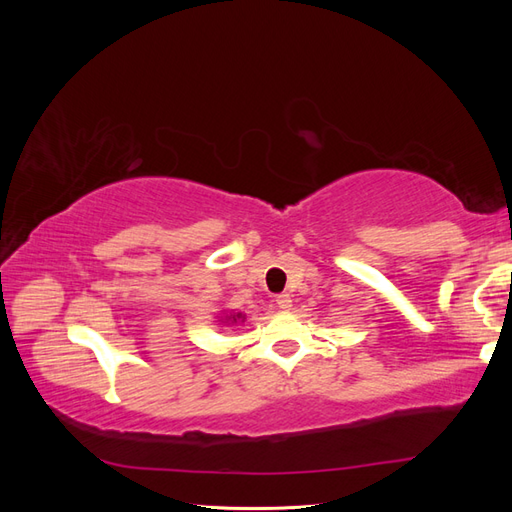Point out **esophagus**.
<instances>
[{
  "mask_svg": "<svg viewBox=\"0 0 512 512\" xmlns=\"http://www.w3.org/2000/svg\"><path fill=\"white\" fill-rule=\"evenodd\" d=\"M275 303H277V307H280V309H290V305H292L290 294H277Z\"/></svg>",
  "mask_w": 512,
  "mask_h": 512,
  "instance_id": "34e87169",
  "label": "esophagus"
}]
</instances>
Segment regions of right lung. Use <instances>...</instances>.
Returning a JSON list of instances; mask_svg holds the SVG:
<instances>
[{
    "instance_id": "right-lung-1",
    "label": "right lung",
    "mask_w": 512,
    "mask_h": 512,
    "mask_svg": "<svg viewBox=\"0 0 512 512\" xmlns=\"http://www.w3.org/2000/svg\"><path fill=\"white\" fill-rule=\"evenodd\" d=\"M230 318H232V320H235V322H237V318H241V314H237V316H230Z\"/></svg>"
}]
</instances>
